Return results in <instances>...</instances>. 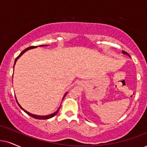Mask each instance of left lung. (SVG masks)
<instances>
[{"instance_id": "left-lung-1", "label": "left lung", "mask_w": 147, "mask_h": 147, "mask_svg": "<svg viewBox=\"0 0 147 147\" xmlns=\"http://www.w3.org/2000/svg\"><path fill=\"white\" fill-rule=\"evenodd\" d=\"M122 53H123V54H126V55H128V56H129V57H130V55H129V54H128V53H127V52H124V51H122Z\"/></svg>"}]
</instances>
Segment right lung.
<instances>
[{
    "mask_svg": "<svg viewBox=\"0 0 147 147\" xmlns=\"http://www.w3.org/2000/svg\"><path fill=\"white\" fill-rule=\"evenodd\" d=\"M48 46V45H41V46ZM37 47H38V46H31V47H29V48H26V49H25L24 50L22 51V52H21V54H19V55L18 56H17V57L16 58V59H15V63H14V66H13V68H14V67H15V64H16V62L17 61V60H18L19 58H20L21 56H22L23 54H24L25 52H27V50H31V49L36 48H37ZM66 94H67V92H66V93L65 94H64V95L63 98H62V100H63V99L64 98V97H65V96L66 95ZM15 98H16V97H15ZM16 101H17V104H18V105H19V106L20 107V108H21V109H22V110L24 111L25 112L27 113V114H28L29 116H30L31 117H32V118H36V119H38V120H47V119H50V118H52V117H54V116H56V115L57 114L58 112V111H59V109H60V107H59V108H58V109H57V110H56V111H55V112H54L53 113H51V114H49V115H46V116H40V115L33 114V113H31L28 112V111L25 110V109H23V107L21 106L20 104H19L18 101H17V98H16Z\"/></svg>",
    "mask_w": 147,
    "mask_h": 147,
    "instance_id": "1",
    "label": "right lung"
}]
</instances>
